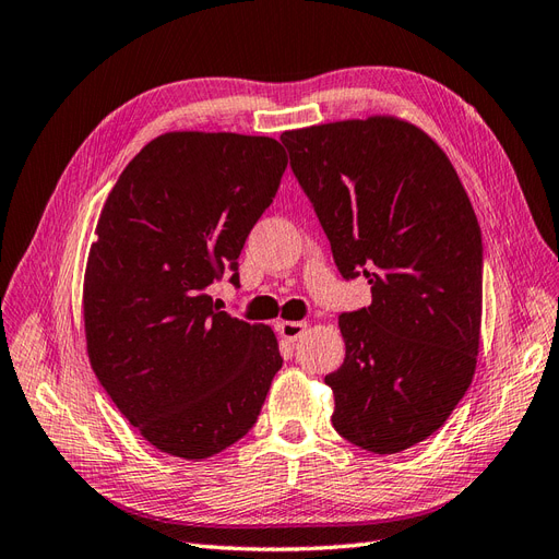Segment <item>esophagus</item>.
<instances>
[{"mask_svg":"<svg viewBox=\"0 0 559 559\" xmlns=\"http://www.w3.org/2000/svg\"><path fill=\"white\" fill-rule=\"evenodd\" d=\"M276 331H278V335H281L283 340L295 342V340H299V337L305 335L307 323H305V321H281V323L276 325Z\"/></svg>","mask_w":559,"mask_h":559,"instance_id":"34e87169","label":"esophagus"}]
</instances>
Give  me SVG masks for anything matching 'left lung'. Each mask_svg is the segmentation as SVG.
I'll return each instance as SVG.
<instances>
[{
	"label": "left lung",
	"mask_w": 559,
	"mask_h": 559,
	"mask_svg": "<svg viewBox=\"0 0 559 559\" xmlns=\"http://www.w3.org/2000/svg\"><path fill=\"white\" fill-rule=\"evenodd\" d=\"M342 278L373 302L340 313L333 427L399 453L447 423L475 376L481 231L451 160L416 124L376 116L281 134Z\"/></svg>",
	"instance_id": "left-lung-1"
}]
</instances>
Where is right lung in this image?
<instances>
[{"instance_id": "obj_1", "label": "right lung", "mask_w": 559, "mask_h": 559, "mask_svg": "<svg viewBox=\"0 0 559 559\" xmlns=\"http://www.w3.org/2000/svg\"><path fill=\"white\" fill-rule=\"evenodd\" d=\"M276 139L169 132L124 167L96 224L84 333L102 388L163 453L203 461L246 437L283 366L274 331L205 293L274 203Z\"/></svg>"}]
</instances>
